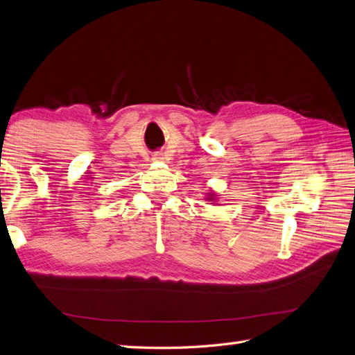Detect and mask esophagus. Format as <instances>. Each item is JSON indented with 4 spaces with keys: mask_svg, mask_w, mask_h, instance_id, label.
I'll return each instance as SVG.
<instances>
[{
    "mask_svg": "<svg viewBox=\"0 0 355 355\" xmlns=\"http://www.w3.org/2000/svg\"><path fill=\"white\" fill-rule=\"evenodd\" d=\"M154 159H159V154H155V155H154Z\"/></svg>",
    "mask_w": 355,
    "mask_h": 355,
    "instance_id": "34e87169",
    "label": "esophagus"
}]
</instances>
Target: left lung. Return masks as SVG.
<instances>
[{"label": "left lung", "instance_id": "left-lung-1", "mask_svg": "<svg viewBox=\"0 0 355 355\" xmlns=\"http://www.w3.org/2000/svg\"><path fill=\"white\" fill-rule=\"evenodd\" d=\"M209 196H210V197H207V200H209V201H210V200H214V197H212V194H209Z\"/></svg>", "mask_w": 355, "mask_h": 355}]
</instances>
